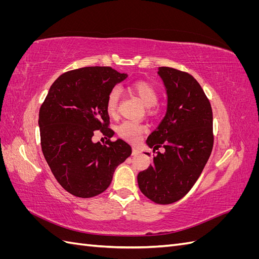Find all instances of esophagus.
<instances>
[{
  "label": "esophagus",
  "instance_id": "1",
  "mask_svg": "<svg viewBox=\"0 0 259 259\" xmlns=\"http://www.w3.org/2000/svg\"><path fill=\"white\" fill-rule=\"evenodd\" d=\"M140 153V151H139V149H137V148H133V155H138Z\"/></svg>",
  "mask_w": 259,
  "mask_h": 259
}]
</instances>
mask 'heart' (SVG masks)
I'll list each match as a JSON object with an SVG mask.
<instances>
[{
	"instance_id": "heart-1",
	"label": "heart",
	"mask_w": 259,
	"mask_h": 259,
	"mask_svg": "<svg viewBox=\"0 0 259 259\" xmlns=\"http://www.w3.org/2000/svg\"><path fill=\"white\" fill-rule=\"evenodd\" d=\"M132 90L134 91L136 95L142 99L144 105L148 107V111L150 113H156L158 110L154 108L155 104L159 100V92L156 91L154 86L150 83L145 81H138L132 85ZM121 96V90L119 86H114L108 93L106 99V109L107 112L113 115L117 111L119 107V101ZM145 125L137 122L132 121H124L122 122L116 128L117 135L121 138L127 140L131 143H137L140 139L143 133L145 132Z\"/></svg>"
}]
</instances>
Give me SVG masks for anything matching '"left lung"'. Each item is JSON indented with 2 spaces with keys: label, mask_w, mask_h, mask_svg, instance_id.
I'll return each instance as SVG.
<instances>
[{
  "label": "left lung",
  "mask_w": 259,
  "mask_h": 259,
  "mask_svg": "<svg viewBox=\"0 0 259 259\" xmlns=\"http://www.w3.org/2000/svg\"><path fill=\"white\" fill-rule=\"evenodd\" d=\"M167 92V111L147 139L153 164L137 176L139 189L156 204L182 199L200 177L214 145L213 112L208 98L194 77L180 70L161 67ZM149 154V153H148Z\"/></svg>",
  "instance_id": "left-lung-1"
}]
</instances>
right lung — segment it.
I'll use <instances>...</instances> for the list:
<instances>
[{
  "label": "right lung",
  "instance_id": "right-lung-1",
  "mask_svg": "<svg viewBox=\"0 0 259 259\" xmlns=\"http://www.w3.org/2000/svg\"><path fill=\"white\" fill-rule=\"evenodd\" d=\"M127 74L111 67H84L62 73L53 83L38 112L44 158L60 186L79 198H93L110 186L116 166L132 154L114 132L106 99ZM99 130L101 145L92 136Z\"/></svg>",
  "mask_w": 259,
  "mask_h": 259
}]
</instances>
